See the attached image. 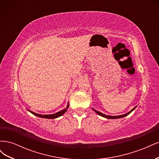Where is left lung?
<instances>
[{
	"label": "left lung",
	"instance_id": "8db88e82",
	"mask_svg": "<svg viewBox=\"0 0 159 159\" xmlns=\"http://www.w3.org/2000/svg\"><path fill=\"white\" fill-rule=\"evenodd\" d=\"M135 107H134L131 111H129V113H126V114H124V115H118V116H110V115H105V114H103L102 113H101V112H99V111H96V110H95L94 109H93L97 113L98 115H101V116H102V117H105V118H107V119H118V118H122V117H125V116H127V115H128L129 113H131L135 109Z\"/></svg>",
	"mask_w": 159,
	"mask_h": 159
}]
</instances>
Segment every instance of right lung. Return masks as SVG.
<instances>
[{
	"mask_svg": "<svg viewBox=\"0 0 159 159\" xmlns=\"http://www.w3.org/2000/svg\"><path fill=\"white\" fill-rule=\"evenodd\" d=\"M68 107H69V104L68 105V106H67L66 109L62 110V111H59V112H57V113H54V114H52V115H44L32 112V111H29V110H28V111H29L30 113H32L33 115H36V116H38V117H42V118H46V119H56V118L60 117L61 115H63L66 111L67 109H68Z\"/></svg>",
	"mask_w": 159,
	"mask_h": 159,
	"instance_id": "obj_1",
	"label": "right lung"
}]
</instances>
